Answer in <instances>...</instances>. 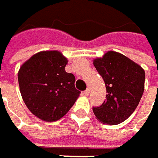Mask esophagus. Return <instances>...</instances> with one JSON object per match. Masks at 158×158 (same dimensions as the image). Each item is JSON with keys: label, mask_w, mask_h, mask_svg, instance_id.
I'll list each match as a JSON object with an SVG mask.
<instances>
[{"label": "esophagus", "mask_w": 158, "mask_h": 158, "mask_svg": "<svg viewBox=\"0 0 158 158\" xmlns=\"http://www.w3.org/2000/svg\"><path fill=\"white\" fill-rule=\"evenodd\" d=\"M89 93H90V89H89V88H87L85 92H84V94H85V95H88V94H89Z\"/></svg>", "instance_id": "esophagus-1"}]
</instances>
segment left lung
Here are the masks:
<instances>
[{"label":"left lung","mask_w":158,"mask_h":158,"mask_svg":"<svg viewBox=\"0 0 158 158\" xmlns=\"http://www.w3.org/2000/svg\"><path fill=\"white\" fill-rule=\"evenodd\" d=\"M102 77L108 94L99 107H93L101 122L116 125L134 112L140 101L145 86V71L140 65L114 51H109L94 61Z\"/></svg>","instance_id":"left-lung-1"}]
</instances>
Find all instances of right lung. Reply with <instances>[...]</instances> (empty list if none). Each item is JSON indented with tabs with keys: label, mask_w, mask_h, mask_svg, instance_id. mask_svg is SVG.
I'll return each instance as SVG.
<instances>
[{
	"label": "right lung",
	"mask_w": 158,
	"mask_h": 158,
	"mask_svg": "<svg viewBox=\"0 0 158 158\" xmlns=\"http://www.w3.org/2000/svg\"><path fill=\"white\" fill-rule=\"evenodd\" d=\"M67 59L58 51H43L24 63L18 73L22 99L38 118L56 121L64 116L80 94L73 73L65 72Z\"/></svg>",
	"instance_id": "right-lung-1"
}]
</instances>
